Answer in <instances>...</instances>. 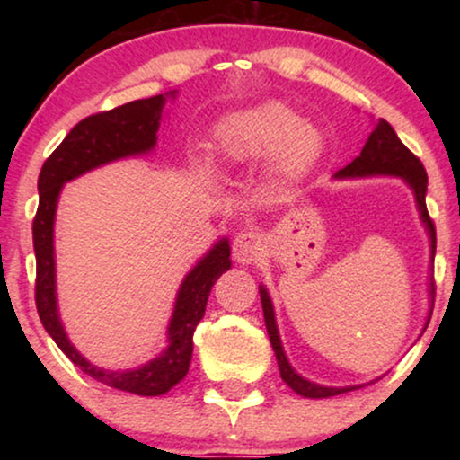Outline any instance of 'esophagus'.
<instances>
[{"label":"esophagus","mask_w":460,"mask_h":460,"mask_svg":"<svg viewBox=\"0 0 460 460\" xmlns=\"http://www.w3.org/2000/svg\"><path fill=\"white\" fill-rule=\"evenodd\" d=\"M232 255H234V260L238 263H243V266L260 261L263 255V238L260 232H253V230L238 232L234 241H232Z\"/></svg>","instance_id":"34e87169"}]
</instances>
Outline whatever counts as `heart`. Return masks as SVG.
<instances>
[{
    "instance_id": "b5f03b06",
    "label": "heart",
    "mask_w": 460,
    "mask_h": 460,
    "mask_svg": "<svg viewBox=\"0 0 460 460\" xmlns=\"http://www.w3.org/2000/svg\"><path fill=\"white\" fill-rule=\"evenodd\" d=\"M217 156L228 165H244L272 153V169L282 178L304 173L323 148V134L282 102H261L230 112L213 128ZM207 172V163H203Z\"/></svg>"
}]
</instances>
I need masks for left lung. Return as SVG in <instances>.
<instances>
[{
	"label": "left lung",
	"instance_id": "left-lung-1",
	"mask_svg": "<svg viewBox=\"0 0 460 460\" xmlns=\"http://www.w3.org/2000/svg\"><path fill=\"white\" fill-rule=\"evenodd\" d=\"M376 175H385V178H398L404 181V184L411 188L414 203H417V211L420 217V224L427 232V238H429V282H427V295H429V314H427L423 331L425 332L427 324L431 320V310H433V257H436V228H433V222L429 219V213H427L425 205V194H427V173L423 163H420L417 156H414L411 150H408L404 144L400 142L398 134H395L392 125L387 121L375 123L373 131H370L367 144H364L360 156H356L354 161L349 163L348 167L339 169V172L332 175V180H362V178H376ZM260 297H261V307H263V320H266V329L270 335V343H272V349L276 354V362H279L280 376L282 381L287 383L288 387L293 389L295 394L304 395V398L312 400H323V398H332V395H341L345 392H354V389L364 387L360 385H345V387H332V385H320V383H314L305 379L304 375H299L297 370L293 368V364L288 362L285 354V348H282V339L279 324H276V312L272 297H270L266 285H260Z\"/></svg>",
	"mask_w": 460,
	"mask_h": 460
}]
</instances>
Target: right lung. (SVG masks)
Listing matches in <instances>:
<instances>
[{
    "instance_id": "add662e5",
    "label": "right lung",
    "mask_w": 460,
    "mask_h": 460,
    "mask_svg": "<svg viewBox=\"0 0 460 460\" xmlns=\"http://www.w3.org/2000/svg\"><path fill=\"white\" fill-rule=\"evenodd\" d=\"M178 90L159 96L134 100L109 112H98L79 121L68 131L58 148L43 163L37 190L40 207L33 219V247L37 257L35 304L43 329L56 345L71 358L73 364L104 385L136 395H163L184 379L192 360V335L205 316L211 287L232 268L228 236L217 238L211 249L188 270L175 293L161 354L136 368L111 370L96 367L71 343L60 318L58 291H56V249L54 224L60 192L66 181L109 163L150 155L156 146V131L165 115L167 100H175Z\"/></svg>"
}]
</instances>
